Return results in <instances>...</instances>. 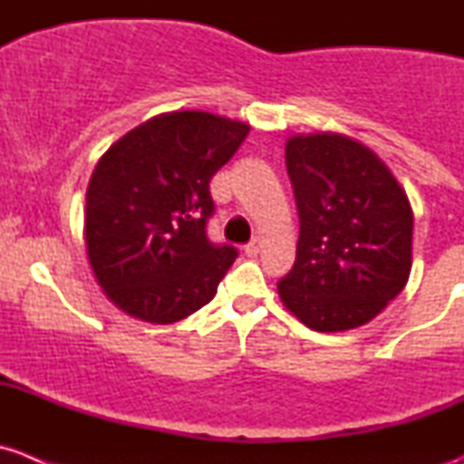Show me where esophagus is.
<instances>
[{"mask_svg":"<svg viewBox=\"0 0 464 464\" xmlns=\"http://www.w3.org/2000/svg\"><path fill=\"white\" fill-rule=\"evenodd\" d=\"M260 249H262V237L256 236L254 240H251L249 245L245 246V254H246V256H251V258H254V256H258V254H260Z\"/></svg>","mask_w":464,"mask_h":464,"instance_id":"1","label":"esophagus"}]
</instances>
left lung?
<instances>
[{"mask_svg": "<svg viewBox=\"0 0 464 464\" xmlns=\"http://www.w3.org/2000/svg\"><path fill=\"white\" fill-rule=\"evenodd\" d=\"M301 236L283 305L316 332L372 321L413 265V208L391 168L345 134H294L285 143Z\"/></svg>", "mask_w": 464, "mask_h": 464, "instance_id": "obj_1", "label": "left lung"}]
</instances>
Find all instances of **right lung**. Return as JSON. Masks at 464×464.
<instances>
[{"label":"right lung","instance_id":"obj_1","mask_svg":"<svg viewBox=\"0 0 464 464\" xmlns=\"http://www.w3.org/2000/svg\"><path fill=\"white\" fill-rule=\"evenodd\" d=\"M246 134L242 121L166 111L98 159L87 186V260L121 312L168 325L213 301L237 251L206 237L208 181Z\"/></svg>","mask_w":464,"mask_h":464}]
</instances>
